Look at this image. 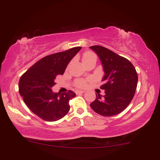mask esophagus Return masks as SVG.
Listing matches in <instances>:
<instances>
[{"mask_svg": "<svg viewBox=\"0 0 160 160\" xmlns=\"http://www.w3.org/2000/svg\"><path fill=\"white\" fill-rule=\"evenodd\" d=\"M85 92L84 91H82V90H76V93L78 95V94H82V93H84Z\"/></svg>", "mask_w": 160, "mask_h": 160, "instance_id": "obj_1", "label": "esophagus"}]
</instances>
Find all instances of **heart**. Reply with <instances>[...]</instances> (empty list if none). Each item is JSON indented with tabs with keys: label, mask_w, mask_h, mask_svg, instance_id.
<instances>
[{
	"label": "heart",
	"mask_w": 160,
	"mask_h": 160,
	"mask_svg": "<svg viewBox=\"0 0 160 160\" xmlns=\"http://www.w3.org/2000/svg\"><path fill=\"white\" fill-rule=\"evenodd\" d=\"M93 59L97 60V55L92 52H84V54H83L82 60L84 62H87V61H89L91 60H93ZM87 81L84 79H77L76 80L75 82V86L78 87V88H84V87L87 86Z\"/></svg>",
	"instance_id": "obj_1"
}]
</instances>
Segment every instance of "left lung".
I'll return each mask as SVG.
<instances>
[{"mask_svg":"<svg viewBox=\"0 0 160 160\" xmlns=\"http://www.w3.org/2000/svg\"><path fill=\"white\" fill-rule=\"evenodd\" d=\"M90 49L99 57L105 72L104 84L100 88L105 95L96 94L90 104L98 114L104 117L117 115L124 111L132 101L138 84L135 67L128 59L101 46H92Z\"/></svg>","mask_w":160,"mask_h":160,"instance_id":"obj_1","label":"left lung"}]
</instances>
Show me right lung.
Wrapping results in <instances>:
<instances>
[{
  "label": "right lung",
  "mask_w": 160,
  "mask_h": 160,
  "mask_svg": "<svg viewBox=\"0 0 160 160\" xmlns=\"http://www.w3.org/2000/svg\"><path fill=\"white\" fill-rule=\"evenodd\" d=\"M81 47L46 56L32 65L20 77L19 91L24 102L35 114L45 121L62 119L70 110L69 101L76 96L73 91L54 93L58 75L64 73L68 64Z\"/></svg>",
  "instance_id": "1"
}]
</instances>
